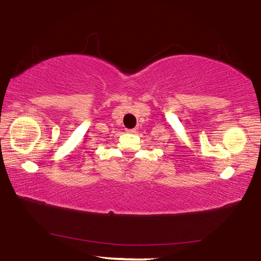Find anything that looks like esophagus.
<instances>
[{"label":"esophagus","mask_w":261,"mask_h":261,"mask_svg":"<svg viewBox=\"0 0 261 261\" xmlns=\"http://www.w3.org/2000/svg\"><path fill=\"white\" fill-rule=\"evenodd\" d=\"M125 131L127 132V134H136V132H137L136 129H126Z\"/></svg>","instance_id":"esophagus-1"}]
</instances>
